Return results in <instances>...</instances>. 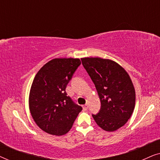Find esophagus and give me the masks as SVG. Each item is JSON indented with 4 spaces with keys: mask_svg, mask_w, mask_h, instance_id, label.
<instances>
[{
    "mask_svg": "<svg viewBox=\"0 0 160 160\" xmlns=\"http://www.w3.org/2000/svg\"><path fill=\"white\" fill-rule=\"evenodd\" d=\"M88 104H85V105H84V106H83V109H84V110H87V108H88Z\"/></svg>",
    "mask_w": 160,
    "mask_h": 160,
    "instance_id": "1",
    "label": "esophagus"
}]
</instances>
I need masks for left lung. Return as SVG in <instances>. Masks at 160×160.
Listing matches in <instances>:
<instances>
[{
	"mask_svg": "<svg viewBox=\"0 0 160 160\" xmlns=\"http://www.w3.org/2000/svg\"><path fill=\"white\" fill-rule=\"evenodd\" d=\"M99 95L101 106L92 115L102 130L113 132L127 123L133 112L135 92L128 73L123 68L108 59L82 58Z\"/></svg>",
	"mask_w": 160,
	"mask_h": 160,
	"instance_id": "1",
	"label": "left lung"
}]
</instances>
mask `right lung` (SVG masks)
I'll return each instance as SVG.
<instances>
[{
	"mask_svg": "<svg viewBox=\"0 0 160 160\" xmlns=\"http://www.w3.org/2000/svg\"><path fill=\"white\" fill-rule=\"evenodd\" d=\"M80 65L79 59H53L35 76L30 92V111L37 125L49 134L67 133L82 110L65 92Z\"/></svg>",
	"mask_w": 160,
	"mask_h": 160,
	"instance_id": "1",
	"label": "right lung"
}]
</instances>
